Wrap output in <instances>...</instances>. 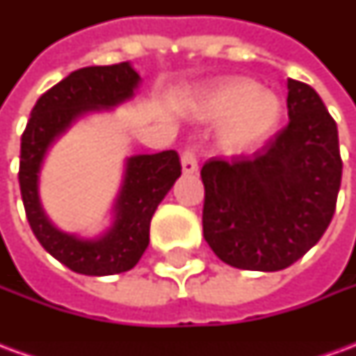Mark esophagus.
<instances>
[{
	"label": "esophagus",
	"mask_w": 356,
	"mask_h": 356,
	"mask_svg": "<svg viewBox=\"0 0 356 356\" xmlns=\"http://www.w3.org/2000/svg\"><path fill=\"white\" fill-rule=\"evenodd\" d=\"M181 168H183V173L185 175H194V173H198V160H196V156H194L193 150H186L181 156Z\"/></svg>",
	"instance_id": "obj_1"
}]
</instances>
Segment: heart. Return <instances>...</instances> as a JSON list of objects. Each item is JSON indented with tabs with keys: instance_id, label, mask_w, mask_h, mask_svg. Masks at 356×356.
<instances>
[{
	"instance_id": "obj_1",
	"label": "heart",
	"mask_w": 356,
	"mask_h": 356,
	"mask_svg": "<svg viewBox=\"0 0 356 356\" xmlns=\"http://www.w3.org/2000/svg\"><path fill=\"white\" fill-rule=\"evenodd\" d=\"M196 112L206 120H220L217 140L227 152H248L263 147L282 124L284 102L252 80H225L202 89Z\"/></svg>"
}]
</instances>
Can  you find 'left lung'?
<instances>
[{"mask_svg":"<svg viewBox=\"0 0 356 356\" xmlns=\"http://www.w3.org/2000/svg\"><path fill=\"white\" fill-rule=\"evenodd\" d=\"M290 124L252 156L202 168L204 238L227 265L282 270L328 229L341 185L337 125L311 86L288 80Z\"/></svg>","mask_w":356,"mask_h":356,"instance_id":"obj_1","label":"left lung"}]
</instances>
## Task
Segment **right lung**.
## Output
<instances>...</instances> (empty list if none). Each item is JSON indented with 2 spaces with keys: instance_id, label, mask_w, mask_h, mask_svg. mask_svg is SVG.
<instances>
[{
  "instance_id": "1",
  "label": "right lung",
  "mask_w": 356,
  "mask_h": 356,
  "mask_svg": "<svg viewBox=\"0 0 356 356\" xmlns=\"http://www.w3.org/2000/svg\"><path fill=\"white\" fill-rule=\"evenodd\" d=\"M140 76L129 63L80 68L43 93L20 139L19 183L28 223L45 252L80 275L108 276L139 263L158 204L181 175L175 150L125 158L124 179L106 231L86 238L53 225L40 200V171L49 148L78 120L133 99Z\"/></svg>"
}]
</instances>
